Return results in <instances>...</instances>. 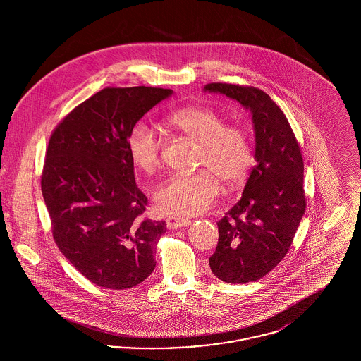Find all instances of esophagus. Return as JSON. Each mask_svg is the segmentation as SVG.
<instances>
[{"mask_svg":"<svg viewBox=\"0 0 361 361\" xmlns=\"http://www.w3.org/2000/svg\"><path fill=\"white\" fill-rule=\"evenodd\" d=\"M190 224L188 219H183V218H176V216H169L166 219V227L171 230H176V228H181Z\"/></svg>","mask_w":361,"mask_h":361,"instance_id":"1","label":"esophagus"}]
</instances>
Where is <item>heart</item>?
<instances>
[{
    "mask_svg": "<svg viewBox=\"0 0 361 361\" xmlns=\"http://www.w3.org/2000/svg\"><path fill=\"white\" fill-rule=\"evenodd\" d=\"M165 123L199 143L197 165L206 169L192 174H173L154 192L158 211L176 216L204 212L219 193V181L227 188L240 185L255 165L250 137L240 126L226 124L218 111L208 106H185L169 114ZM161 142L145 124L133 127L127 137L131 162L145 174L161 165Z\"/></svg>",
    "mask_w": 361,
    "mask_h": 361,
    "instance_id": "heart-1",
    "label": "heart"
}]
</instances>
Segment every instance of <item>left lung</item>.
I'll use <instances>...</instances> for the list:
<instances>
[{
  "instance_id": "left-lung-1",
  "label": "left lung",
  "mask_w": 361,
  "mask_h": 361,
  "mask_svg": "<svg viewBox=\"0 0 361 361\" xmlns=\"http://www.w3.org/2000/svg\"><path fill=\"white\" fill-rule=\"evenodd\" d=\"M240 102L253 115L256 161L240 202L218 222L212 274L230 284L256 281L286 257L306 211L303 158L280 106L255 86H204Z\"/></svg>"
}]
</instances>
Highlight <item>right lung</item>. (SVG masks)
Here are the masks:
<instances>
[{
  "mask_svg": "<svg viewBox=\"0 0 361 361\" xmlns=\"http://www.w3.org/2000/svg\"><path fill=\"white\" fill-rule=\"evenodd\" d=\"M171 89L104 87L58 123L40 176L54 240L93 284L131 288L155 268L165 221L143 216L127 137Z\"/></svg>",
  "mask_w": 361,
  "mask_h": 361,
  "instance_id": "obj_1",
  "label": "right lung"
}]
</instances>
